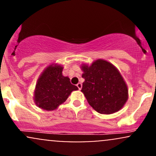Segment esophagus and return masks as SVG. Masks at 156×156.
I'll list each match as a JSON object with an SVG mask.
<instances>
[{"label":"esophagus","mask_w":156,"mask_h":156,"mask_svg":"<svg viewBox=\"0 0 156 156\" xmlns=\"http://www.w3.org/2000/svg\"><path fill=\"white\" fill-rule=\"evenodd\" d=\"M77 87H78V90H81V88H82V83H78V84H77Z\"/></svg>","instance_id":"1"}]
</instances>
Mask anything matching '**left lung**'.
I'll list each match as a JSON object with an SVG mask.
<instances>
[{
  "mask_svg": "<svg viewBox=\"0 0 156 156\" xmlns=\"http://www.w3.org/2000/svg\"><path fill=\"white\" fill-rule=\"evenodd\" d=\"M81 69L84 78L81 92L95 111L111 114L122 109L129 98V90L117 67L98 59L91 65L83 63Z\"/></svg>",
  "mask_w": 156,
  "mask_h": 156,
  "instance_id": "left-lung-1",
  "label": "left lung"
}]
</instances>
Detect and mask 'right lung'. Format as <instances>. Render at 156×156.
Wrapping results in <instances>:
<instances>
[{
    "label": "right lung",
    "mask_w": 156,
    "mask_h": 156,
    "mask_svg": "<svg viewBox=\"0 0 156 156\" xmlns=\"http://www.w3.org/2000/svg\"><path fill=\"white\" fill-rule=\"evenodd\" d=\"M63 66L51 63L43 70L37 79L34 92L36 105L45 111H55L68 99L75 85L70 83L69 77L63 76Z\"/></svg>",
    "instance_id": "add662e5"
}]
</instances>
